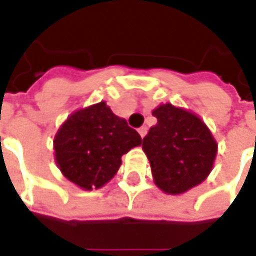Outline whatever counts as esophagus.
I'll list each match as a JSON object with an SVG mask.
<instances>
[{
  "label": "esophagus",
  "mask_w": 256,
  "mask_h": 256,
  "mask_svg": "<svg viewBox=\"0 0 256 256\" xmlns=\"http://www.w3.org/2000/svg\"><path fill=\"white\" fill-rule=\"evenodd\" d=\"M138 133L140 136H141V138H144L145 136H146V128L145 126H142V128H138Z\"/></svg>",
  "instance_id": "obj_1"
}]
</instances>
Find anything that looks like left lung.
Masks as SVG:
<instances>
[{"label": "left lung", "instance_id": "1", "mask_svg": "<svg viewBox=\"0 0 256 256\" xmlns=\"http://www.w3.org/2000/svg\"><path fill=\"white\" fill-rule=\"evenodd\" d=\"M158 123L142 140L154 182L167 194H182L208 177L218 144L208 126L186 108L160 104L152 111Z\"/></svg>", "mask_w": 256, "mask_h": 256}]
</instances>
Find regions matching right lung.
I'll return each instance as SVG.
<instances>
[{
    "mask_svg": "<svg viewBox=\"0 0 256 256\" xmlns=\"http://www.w3.org/2000/svg\"><path fill=\"white\" fill-rule=\"evenodd\" d=\"M140 145V134L106 101L72 112L53 140L58 170L84 190L110 182L122 164V156Z\"/></svg>",
    "mask_w": 256,
    "mask_h": 256,
    "instance_id": "obj_1",
    "label": "right lung"
}]
</instances>
